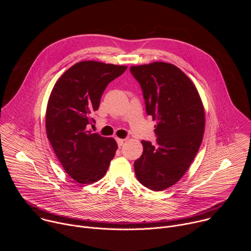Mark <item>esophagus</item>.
Wrapping results in <instances>:
<instances>
[{
	"mask_svg": "<svg viewBox=\"0 0 251 251\" xmlns=\"http://www.w3.org/2000/svg\"><path fill=\"white\" fill-rule=\"evenodd\" d=\"M116 141H117V144H118V146H119V147H121V146L124 144V141H125V140H124V139L117 138V139H116Z\"/></svg>",
	"mask_w": 251,
	"mask_h": 251,
	"instance_id": "34e87169",
	"label": "esophagus"
}]
</instances>
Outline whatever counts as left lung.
<instances>
[{
  "mask_svg": "<svg viewBox=\"0 0 251 251\" xmlns=\"http://www.w3.org/2000/svg\"><path fill=\"white\" fill-rule=\"evenodd\" d=\"M130 71L142 88L147 114L157 120L156 144L142 140L135 174L143 186L163 191L184 176L200 149L203 106L194 83L174 64L157 61Z\"/></svg>",
  "mask_w": 251,
  "mask_h": 251,
  "instance_id": "8db88e82",
  "label": "left lung"
}]
</instances>
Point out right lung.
<instances>
[{"label":"right lung","instance_id":"1","mask_svg":"<svg viewBox=\"0 0 251 251\" xmlns=\"http://www.w3.org/2000/svg\"><path fill=\"white\" fill-rule=\"evenodd\" d=\"M127 66L80 61L60 76L50 93L46 129L51 147L64 171L79 184L99 181L118 148L113 138L88 130L93 112L112 80Z\"/></svg>","mask_w":251,"mask_h":251}]
</instances>
